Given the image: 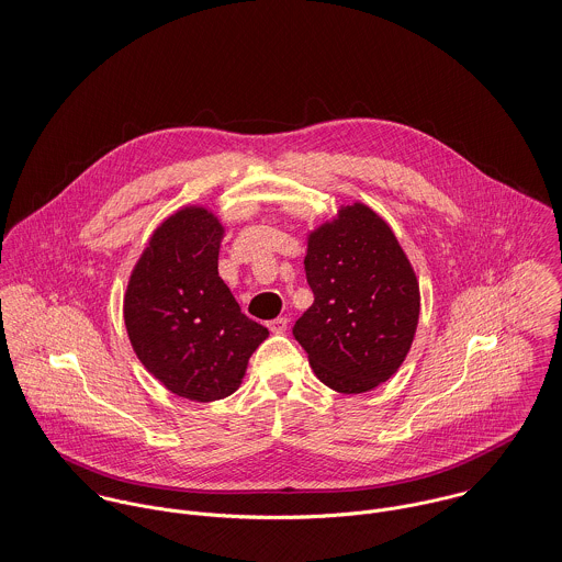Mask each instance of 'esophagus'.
Returning <instances> with one entry per match:
<instances>
[{"label": "esophagus", "instance_id": "1", "mask_svg": "<svg viewBox=\"0 0 562 562\" xmlns=\"http://www.w3.org/2000/svg\"><path fill=\"white\" fill-rule=\"evenodd\" d=\"M267 328H269L273 335H282V333H286V328H289V319H286V317L271 319V322H267Z\"/></svg>", "mask_w": 562, "mask_h": 562}]
</instances>
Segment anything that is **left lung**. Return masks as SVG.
<instances>
[{
	"instance_id": "left-lung-1",
	"label": "left lung",
	"mask_w": 562,
	"mask_h": 562,
	"mask_svg": "<svg viewBox=\"0 0 562 562\" xmlns=\"http://www.w3.org/2000/svg\"><path fill=\"white\" fill-rule=\"evenodd\" d=\"M313 306L295 322L317 378L364 393L404 362L419 322V284L395 234L371 209L347 206L308 238Z\"/></svg>"
}]
</instances>
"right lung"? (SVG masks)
<instances>
[{
    "label": "right lung",
    "mask_w": 562,
    "mask_h": 562,
    "mask_svg": "<svg viewBox=\"0 0 562 562\" xmlns=\"http://www.w3.org/2000/svg\"><path fill=\"white\" fill-rule=\"evenodd\" d=\"M224 227L204 209H184L160 225L136 262L123 317L145 369L193 402L232 395L249 356L269 337L245 317L220 278Z\"/></svg>",
    "instance_id": "add662e5"
}]
</instances>
